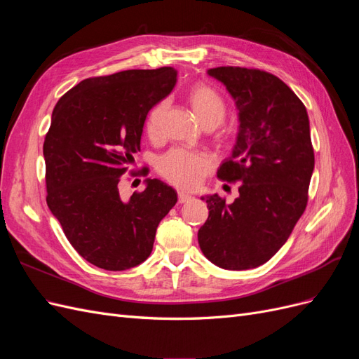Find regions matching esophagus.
I'll return each instance as SVG.
<instances>
[{"mask_svg":"<svg viewBox=\"0 0 359 359\" xmlns=\"http://www.w3.org/2000/svg\"><path fill=\"white\" fill-rule=\"evenodd\" d=\"M191 199V196L189 193H184V191H178V202L180 203H186Z\"/></svg>","mask_w":359,"mask_h":359,"instance_id":"1","label":"esophagus"}]
</instances>
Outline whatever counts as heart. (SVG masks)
<instances>
[{
    "label": "heart",
    "instance_id": "heart-1",
    "mask_svg": "<svg viewBox=\"0 0 359 359\" xmlns=\"http://www.w3.org/2000/svg\"><path fill=\"white\" fill-rule=\"evenodd\" d=\"M190 104L198 115L203 127H215L222 123L226 114V103L220 93L212 86L198 83L189 94ZM168 107V100L158 102L149 111L147 118V130L151 136L157 135L161 116ZM214 168V160L202 153H194L184 148H173L160 156L156 161V169L160 175L173 186L186 190L199 187L202 181L210 175Z\"/></svg>",
    "mask_w": 359,
    "mask_h": 359
}]
</instances>
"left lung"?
Instances as JSON below:
<instances>
[{"mask_svg":"<svg viewBox=\"0 0 359 359\" xmlns=\"http://www.w3.org/2000/svg\"><path fill=\"white\" fill-rule=\"evenodd\" d=\"M240 111V133L217 177L241 182L240 196L202 198L208 220L199 229L202 253L224 269L264 265L281 248L306 211L314 169L309 115L304 103L273 73L215 67Z\"/></svg>","mask_w":359,"mask_h":359,"instance_id":"1","label":"left lung"}]
</instances>
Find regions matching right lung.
Returning <instances> with one entry per match:
<instances>
[{"instance_id": "right-lung-1", "label": "right lung", "mask_w": 359, "mask_h": 359, "mask_svg": "<svg viewBox=\"0 0 359 359\" xmlns=\"http://www.w3.org/2000/svg\"><path fill=\"white\" fill-rule=\"evenodd\" d=\"M175 82L172 67L95 76L53 107L43 144L46 202L73 248L95 266L124 271L142 264L158 223L178 201L160 180H147V189L128 201L118 189L140 151L148 112Z\"/></svg>"}]
</instances>
